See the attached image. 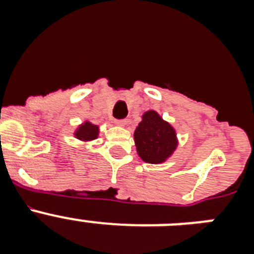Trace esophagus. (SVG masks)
I'll return each instance as SVG.
<instances>
[{
	"mask_svg": "<svg viewBox=\"0 0 254 254\" xmlns=\"http://www.w3.org/2000/svg\"><path fill=\"white\" fill-rule=\"evenodd\" d=\"M114 123H116L117 126H120V127H125V126L128 123V121H127V120H117Z\"/></svg>",
	"mask_w": 254,
	"mask_h": 254,
	"instance_id": "obj_1",
	"label": "esophagus"
}]
</instances>
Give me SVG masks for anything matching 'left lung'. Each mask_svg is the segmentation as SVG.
I'll return each instance as SVG.
<instances>
[{
	"mask_svg": "<svg viewBox=\"0 0 254 254\" xmlns=\"http://www.w3.org/2000/svg\"><path fill=\"white\" fill-rule=\"evenodd\" d=\"M137 155L145 163L163 164L178 147L176 128L156 111H146L133 132Z\"/></svg>",
	"mask_w": 254,
	"mask_h": 254,
	"instance_id": "1",
	"label": "left lung"
}]
</instances>
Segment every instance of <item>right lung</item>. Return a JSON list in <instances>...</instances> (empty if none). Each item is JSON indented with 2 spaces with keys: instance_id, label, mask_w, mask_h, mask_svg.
I'll list each match as a JSON object with an SVG mask.
<instances>
[{
  "instance_id": "obj_1",
  "label": "right lung",
  "mask_w": 254,
  "mask_h": 254,
  "mask_svg": "<svg viewBox=\"0 0 254 254\" xmlns=\"http://www.w3.org/2000/svg\"><path fill=\"white\" fill-rule=\"evenodd\" d=\"M99 126L94 125L90 121L86 120L76 127L72 134L82 145H87L99 137Z\"/></svg>"
}]
</instances>
